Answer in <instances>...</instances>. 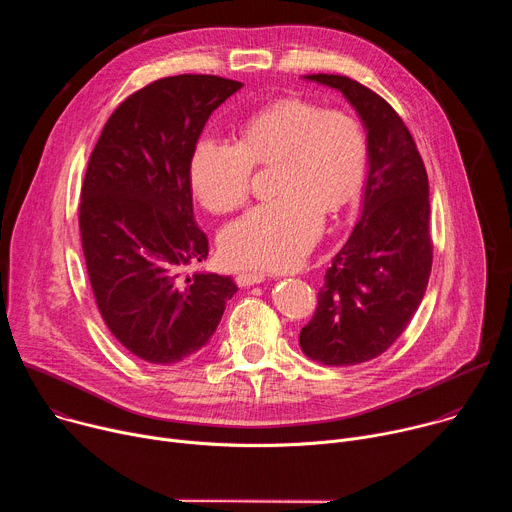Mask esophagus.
<instances>
[{
	"mask_svg": "<svg viewBox=\"0 0 512 512\" xmlns=\"http://www.w3.org/2000/svg\"><path fill=\"white\" fill-rule=\"evenodd\" d=\"M267 275L263 271H243L237 275V283L243 285V287H249V285H255V283H261L265 281Z\"/></svg>",
	"mask_w": 512,
	"mask_h": 512,
	"instance_id": "esophagus-1",
	"label": "esophagus"
}]
</instances>
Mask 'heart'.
Returning a JSON list of instances; mask_svg holds the SVG:
<instances>
[{
	"instance_id": "b5f03b06",
	"label": "heart",
	"mask_w": 512,
	"mask_h": 512,
	"mask_svg": "<svg viewBox=\"0 0 512 512\" xmlns=\"http://www.w3.org/2000/svg\"><path fill=\"white\" fill-rule=\"evenodd\" d=\"M367 158V135L354 117L283 99L251 115L239 143L202 137L192 152L190 184L202 206L229 212L247 200L253 164H275L277 198L229 223L221 253L237 267L289 269L318 241L322 212L334 216L356 196Z\"/></svg>"
}]
</instances>
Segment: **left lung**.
<instances>
[{
    "instance_id": "1",
    "label": "left lung",
    "mask_w": 512,
    "mask_h": 512,
    "mask_svg": "<svg viewBox=\"0 0 512 512\" xmlns=\"http://www.w3.org/2000/svg\"><path fill=\"white\" fill-rule=\"evenodd\" d=\"M304 79L340 91L367 129L362 212L324 275L314 318L300 332L306 356L350 367L383 354L423 300L433 257L429 184L409 129L383 97L340 75Z\"/></svg>"
}]
</instances>
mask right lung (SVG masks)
<instances>
[{
    "label": "right lung",
    "instance_id": "1",
    "mask_svg": "<svg viewBox=\"0 0 512 512\" xmlns=\"http://www.w3.org/2000/svg\"><path fill=\"white\" fill-rule=\"evenodd\" d=\"M243 83L212 75L160 79L127 97L91 154L79 227L97 308L137 358L170 367L204 350L233 277L178 269L208 255L192 210L190 160L216 107Z\"/></svg>",
    "mask_w": 512,
    "mask_h": 512
}]
</instances>
